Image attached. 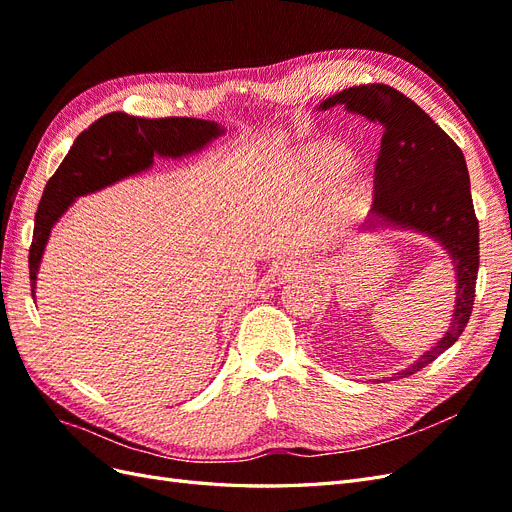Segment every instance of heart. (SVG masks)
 Wrapping results in <instances>:
<instances>
[{"instance_id":"obj_1","label":"heart","mask_w":512,"mask_h":512,"mask_svg":"<svg viewBox=\"0 0 512 512\" xmlns=\"http://www.w3.org/2000/svg\"><path fill=\"white\" fill-rule=\"evenodd\" d=\"M307 166H312L316 177L324 181H333L348 170L350 153L339 147H320L309 153ZM337 203H339V211H342L346 220H356L361 218L369 205V192L361 181L344 183L337 192Z\"/></svg>"}]
</instances>
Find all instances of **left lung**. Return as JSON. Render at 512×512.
I'll use <instances>...</instances> for the list:
<instances>
[{
  "mask_svg": "<svg viewBox=\"0 0 512 512\" xmlns=\"http://www.w3.org/2000/svg\"><path fill=\"white\" fill-rule=\"evenodd\" d=\"M339 104L382 126L374 164L376 220L427 232L444 245L455 262L457 303L451 329L438 346L399 371L397 376L406 378L451 348L472 316L478 275V220L468 166L453 138L395 87L382 83L350 87L320 106L322 111H329Z\"/></svg>",
  "mask_w": 512,
  "mask_h": 512,
  "instance_id": "obj_1",
  "label": "left lung"
}]
</instances>
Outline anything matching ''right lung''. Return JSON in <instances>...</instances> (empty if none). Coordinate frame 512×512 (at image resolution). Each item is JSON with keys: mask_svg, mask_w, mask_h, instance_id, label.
I'll return each instance as SVG.
<instances>
[{"mask_svg": "<svg viewBox=\"0 0 512 512\" xmlns=\"http://www.w3.org/2000/svg\"><path fill=\"white\" fill-rule=\"evenodd\" d=\"M224 134L215 121L192 117L143 119L126 113H108L76 136L68 156L46 183L36 211L34 239L29 247L32 292L44 245L51 228L76 196L96 192L123 177L149 168L153 156L179 158L203 149L211 138Z\"/></svg>", "mask_w": 512, "mask_h": 512, "instance_id": "1", "label": "right lung"}]
</instances>
